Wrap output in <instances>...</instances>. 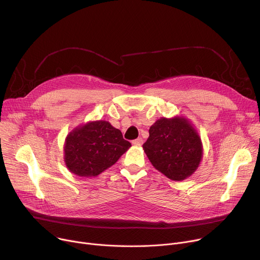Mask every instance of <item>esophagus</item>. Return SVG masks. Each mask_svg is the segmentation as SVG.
<instances>
[{"instance_id":"34e87169","label":"esophagus","mask_w":260,"mask_h":260,"mask_svg":"<svg viewBox=\"0 0 260 260\" xmlns=\"http://www.w3.org/2000/svg\"><path fill=\"white\" fill-rule=\"evenodd\" d=\"M133 144H134L135 146H141V145L143 144V139H142V138H138V139H136V140L133 141Z\"/></svg>"}]
</instances>
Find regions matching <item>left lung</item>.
<instances>
[{
  "label": "left lung",
  "instance_id": "obj_1",
  "mask_svg": "<svg viewBox=\"0 0 260 260\" xmlns=\"http://www.w3.org/2000/svg\"><path fill=\"white\" fill-rule=\"evenodd\" d=\"M143 149L152 166L173 181L190 177L204 152L198 131L183 116L156 120L149 128Z\"/></svg>",
  "mask_w": 260,
  "mask_h": 260
}]
</instances>
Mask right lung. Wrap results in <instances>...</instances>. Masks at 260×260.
Wrapping results in <instances>:
<instances>
[{"label":"right lung","mask_w":260,"mask_h":260,"mask_svg":"<svg viewBox=\"0 0 260 260\" xmlns=\"http://www.w3.org/2000/svg\"><path fill=\"white\" fill-rule=\"evenodd\" d=\"M132 144L106 120L88 121L66 138L63 159L69 171L79 177H96L112 167Z\"/></svg>","instance_id":"obj_1"}]
</instances>
